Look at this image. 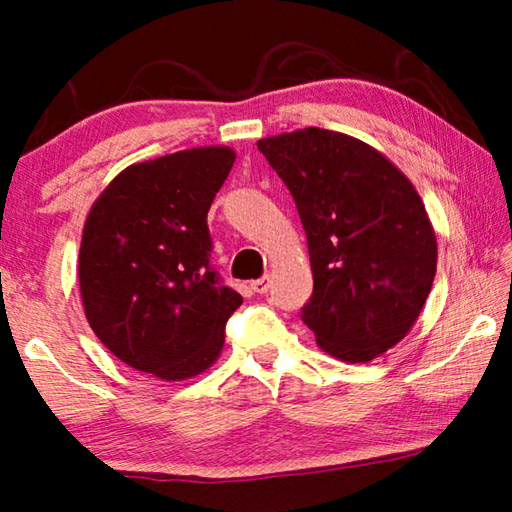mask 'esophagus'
Here are the masks:
<instances>
[{
	"instance_id": "obj_1",
	"label": "esophagus",
	"mask_w": 512,
	"mask_h": 512,
	"mask_svg": "<svg viewBox=\"0 0 512 512\" xmlns=\"http://www.w3.org/2000/svg\"><path fill=\"white\" fill-rule=\"evenodd\" d=\"M250 287H253V291L259 293V296H264V293H268V289H271V275L259 277V280H255Z\"/></svg>"
}]
</instances>
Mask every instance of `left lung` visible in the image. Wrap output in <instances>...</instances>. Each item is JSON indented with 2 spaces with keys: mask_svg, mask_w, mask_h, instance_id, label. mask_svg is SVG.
<instances>
[{
  "mask_svg": "<svg viewBox=\"0 0 512 512\" xmlns=\"http://www.w3.org/2000/svg\"><path fill=\"white\" fill-rule=\"evenodd\" d=\"M307 232L314 293L302 320L318 348L368 363L400 343L429 298L436 232L420 194L375 146L325 128L262 137Z\"/></svg>",
  "mask_w": 512,
  "mask_h": 512,
  "instance_id": "8db88e82",
  "label": "left lung"
}]
</instances>
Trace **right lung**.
<instances>
[{
    "instance_id": "obj_1",
    "label": "right lung",
    "mask_w": 512,
    "mask_h": 512,
    "mask_svg": "<svg viewBox=\"0 0 512 512\" xmlns=\"http://www.w3.org/2000/svg\"><path fill=\"white\" fill-rule=\"evenodd\" d=\"M235 158L230 146H198L137 162L92 203L81 300L92 332L126 366L183 381L221 357L241 296L210 268L207 212Z\"/></svg>"
}]
</instances>
